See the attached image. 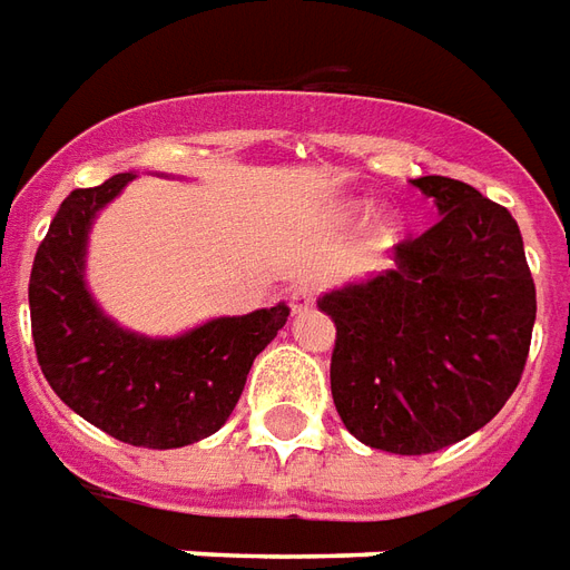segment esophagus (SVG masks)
<instances>
[{"instance_id": "esophagus-1", "label": "esophagus", "mask_w": 570, "mask_h": 570, "mask_svg": "<svg viewBox=\"0 0 570 570\" xmlns=\"http://www.w3.org/2000/svg\"><path fill=\"white\" fill-rule=\"evenodd\" d=\"M315 301H318V288L315 285H294V288L288 291V303L294 313H306V309H313Z\"/></svg>"}]
</instances>
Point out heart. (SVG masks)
I'll use <instances>...</instances> for the list:
<instances>
[{
    "instance_id": "1",
    "label": "heart",
    "mask_w": 570,
    "mask_h": 570,
    "mask_svg": "<svg viewBox=\"0 0 570 570\" xmlns=\"http://www.w3.org/2000/svg\"><path fill=\"white\" fill-rule=\"evenodd\" d=\"M382 234H392V222H385V224H382Z\"/></svg>"
}]
</instances>
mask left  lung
I'll return each instance as SVG.
<instances>
[{"instance_id":"8db88e82","label":"left lung","mask_w":570,"mask_h":570,"mask_svg":"<svg viewBox=\"0 0 570 570\" xmlns=\"http://www.w3.org/2000/svg\"><path fill=\"white\" fill-rule=\"evenodd\" d=\"M440 222L394 248L397 267L334 291L331 394L361 443L425 455L498 416L517 392L538 313L513 215L446 176L413 181Z\"/></svg>"}]
</instances>
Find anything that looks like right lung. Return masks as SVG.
<instances>
[{
    "instance_id": "obj_1",
    "label": "right lung",
    "mask_w": 570,
    "mask_h": 570,
    "mask_svg": "<svg viewBox=\"0 0 570 570\" xmlns=\"http://www.w3.org/2000/svg\"><path fill=\"white\" fill-rule=\"evenodd\" d=\"M130 173L60 203L29 273L36 358L57 397L120 443L176 450L209 438L234 413L257 352L288 322V306L215 318L178 340L111 325L85 288V239Z\"/></svg>"
}]
</instances>
